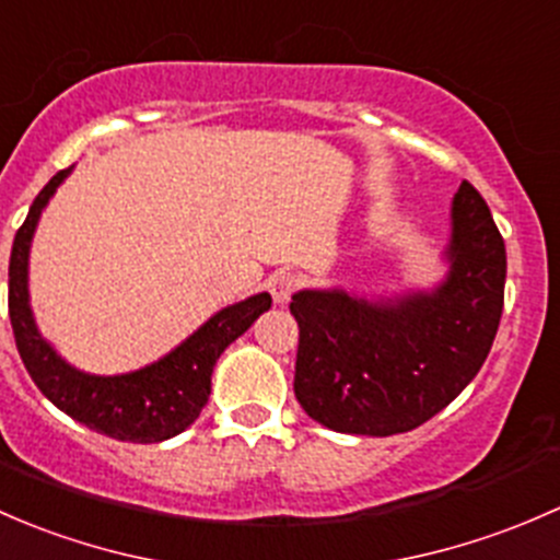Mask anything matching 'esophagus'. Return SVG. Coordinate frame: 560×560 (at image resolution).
<instances>
[{
    "instance_id": "34e87169",
    "label": "esophagus",
    "mask_w": 560,
    "mask_h": 560,
    "mask_svg": "<svg viewBox=\"0 0 560 560\" xmlns=\"http://www.w3.org/2000/svg\"><path fill=\"white\" fill-rule=\"evenodd\" d=\"M296 288H299V278L291 272H280L269 280V293H272V299L278 304H285L288 299L296 293Z\"/></svg>"
}]
</instances>
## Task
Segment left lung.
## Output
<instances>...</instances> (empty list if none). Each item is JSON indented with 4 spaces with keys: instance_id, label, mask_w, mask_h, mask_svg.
Returning <instances> with one entry per match:
<instances>
[{
    "instance_id": "8db88e82",
    "label": "left lung",
    "mask_w": 560,
    "mask_h": 560,
    "mask_svg": "<svg viewBox=\"0 0 560 560\" xmlns=\"http://www.w3.org/2000/svg\"><path fill=\"white\" fill-rule=\"evenodd\" d=\"M451 275L434 293L369 304L345 291H299L293 394L342 434L390 436L445 409L486 364L504 310L506 250L469 180L453 199Z\"/></svg>"
}]
</instances>
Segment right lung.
Wrapping results in <instances>:
<instances>
[{
  "mask_svg": "<svg viewBox=\"0 0 560 560\" xmlns=\"http://www.w3.org/2000/svg\"><path fill=\"white\" fill-rule=\"evenodd\" d=\"M69 175L67 170L56 172L48 186L37 194L23 226L15 232L13 253H10V323H13L15 348L23 366L32 374L34 385L54 401L61 412L78 423L113 436L120 442H164L180 434L199 418L201 407L210 396L212 366L223 350L250 328V323L272 307L269 293L245 299L212 315L199 331L191 334L180 348L172 350L155 364L118 377H96L72 369L56 355V350L39 337L28 310L26 267L28 245L39 212L48 205L59 183Z\"/></svg>",
  "mask_w": 560,
  "mask_h": 560,
  "instance_id": "1",
  "label": "right lung"
}]
</instances>
